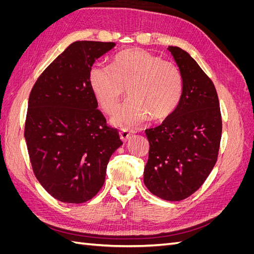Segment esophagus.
<instances>
[{
  "mask_svg": "<svg viewBox=\"0 0 254 254\" xmlns=\"http://www.w3.org/2000/svg\"><path fill=\"white\" fill-rule=\"evenodd\" d=\"M132 130H129V129H121V131H120V137H121V140L122 141H124V142H126L129 137H130V135L132 134Z\"/></svg>",
  "mask_w": 254,
  "mask_h": 254,
  "instance_id": "obj_1",
  "label": "esophagus"
}]
</instances>
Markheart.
Masks as SVG:
<instances>
[{
    "label": "heart",
    "mask_w": 254,
    "mask_h": 254,
    "mask_svg": "<svg viewBox=\"0 0 254 254\" xmlns=\"http://www.w3.org/2000/svg\"><path fill=\"white\" fill-rule=\"evenodd\" d=\"M89 82L108 113L117 110L128 87L131 98L112 118L114 124L122 127L139 125L149 114L153 120L170 117L179 105L183 88L178 66L139 49L119 53L110 66L92 67Z\"/></svg>",
    "instance_id": "1"
}]
</instances>
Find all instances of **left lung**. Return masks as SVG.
<instances>
[{
    "label": "left lung",
    "mask_w": 254,
    "mask_h": 254,
    "mask_svg": "<svg viewBox=\"0 0 254 254\" xmlns=\"http://www.w3.org/2000/svg\"><path fill=\"white\" fill-rule=\"evenodd\" d=\"M182 75L179 105L158 127L146 129L149 142L144 183L153 195L180 201L200 188L216 163L221 114L213 81L190 54L168 47Z\"/></svg>",
    "instance_id": "left-lung-1"
}]
</instances>
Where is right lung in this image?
<instances>
[{"mask_svg":"<svg viewBox=\"0 0 254 254\" xmlns=\"http://www.w3.org/2000/svg\"><path fill=\"white\" fill-rule=\"evenodd\" d=\"M114 42L75 41L45 68L28 98L24 136L34 174L59 201L82 203L102 189L123 142L107 125L89 82L95 60Z\"/></svg>","mask_w":254,"mask_h":254,"instance_id":"obj_1","label":"right lung"}]
</instances>
